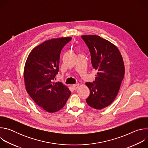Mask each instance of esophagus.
Wrapping results in <instances>:
<instances>
[{
  "label": "esophagus",
  "mask_w": 148,
  "mask_h": 148,
  "mask_svg": "<svg viewBox=\"0 0 148 148\" xmlns=\"http://www.w3.org/2000/svg\"><path fill=\"white\" fill-rule=\"evenodd\" d=\"M79 87V84H74L73 85V88L74 90H77V88H78Z\"/></svg>",
  "instance_id": "1"
}]
</instances>
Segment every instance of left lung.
I'll return each instance as SVG.
<instances>
[{"mask_svg":"<svg viewBox=\"0 0 148 148\" xmlns=\"http://www.w3.org/2000/svg\"><path fill=\"white\" fill-rule=\"evenodd\" d=\"M88 46L92 67L98 71L93 82H86L90 94L86 99L90 107L101 110L115 99L125 74L121 54L116 46L97 35L81 36Z\"/></svg>","mask_w":148,"mask_h":148,"instance_id":"obj_1","label":"left lung"}]
</instances>
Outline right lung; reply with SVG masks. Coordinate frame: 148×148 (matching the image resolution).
Returning <instances> with one entry per match:
<instances>
[{
	"label": "right lung",
	"mask_w": 148,
	"mask_h": 148,
	"mask_svg": "<svg viewBox=\"0 0 148 148\" xmlns=\"http://www.w3.org/2000/svg\"><path fill=\"white\" fill-rule=\"evenodd\" d=\"M71 37L44 41L30 53L24 69L26 90L38 106L48 112L64 107L71 95L68 87L54 81L59 70L60 53Z\"/></svg>",
	"instance_id": "add662e5"
}]
</instances>
